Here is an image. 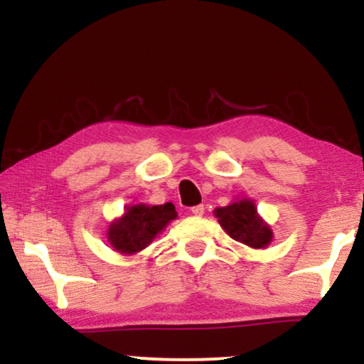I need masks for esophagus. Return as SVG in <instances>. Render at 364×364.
<instances>
[{
  "label": "esophagus",
  "instance_id": "1",
  "mask_svg": "<svg viewBox=\"0 0 364 364\" xmlns=\"http://www.w3.org/2000/svg\"><path fill=\"white\" fill-rule=\"evenodd\" d=\"M191 212L193 213V215H198V217H200V215H203V212H205V207H203L202 203H198V205H196V207H192V208H191Z\"/></svg>",
  "mask_w": 364,
  "mask_h": 364
}]
</instances>
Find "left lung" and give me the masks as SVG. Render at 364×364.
<instances>
[{"label": "left lung", "mask_w": 364, "mask_h": 364, "mask_svg": "<svg viewBox=\"0 0 364 364\" xmlns=\"http://www.w3.org/2000/svg\"><path fill=\"white\" fill-rule=\"evenodd\" d=\"M215 215L220 225L233 240L252 248H265L272 242V230L258 217L250 200H240L228 207L217 208Z\"/></svg>", "instance_id": "left-lung-1"}]
</instances>
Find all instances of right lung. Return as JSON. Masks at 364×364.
<instances>
[{
  "instance_id": "obj_1",
  "label": "right lung",
  "mask_w": 364,
  "mask_h": 364,
  "mask_svg": "<svg viewBox=\"0 0 364 364\" xmlns=\"http://www.w3.org/2000/svg\"><path fill=\"white\" fill-rule=\"evenodd\" d=\"M177 217L173 203L164 205H134L126 215L114 222L109 228V242L121 253H136L146 248L168 222Z\"/></svg>"
}]
</instances>
